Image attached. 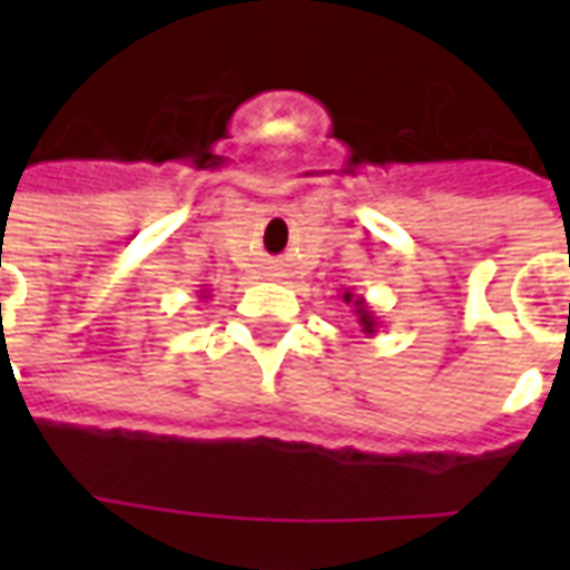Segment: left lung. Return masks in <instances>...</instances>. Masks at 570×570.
Segmentation results:
<instances>
[{
	"mask_svg": "<svg viewBox=\"0 0 570 570\" xmlns=\"http://www.w3.org/2000/svg\"><path fill=\"white\" fill-rule=\"evenodd\" d=\"M343 302L352 307V313H355L357 325H361V331H364L366 337H375V331H379V316H375V311L366 304L364 295H355V293H343Z\"/></svg>",
	"mask_w": 570,
	"mask_h": 570,
	"instance_id": "left-lung-1",
	"label": "left lung"
}]
</instances>
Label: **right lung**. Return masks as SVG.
I'll list each match as a JSON object with an SVG mask.
<instances>
[{"label":"right lung","instance_id":"1","mask_svg":"<svg viewBox=\"0 0 570 570\" xmlns=\"http://www.w3.org/2000/svg\"><path fill=\"white\" fill-rule=\"evenodd\" d=\"M200 298H206V289H200Z\"/></svg>","mask_w":570,"mask_h":570}]
</instances>
